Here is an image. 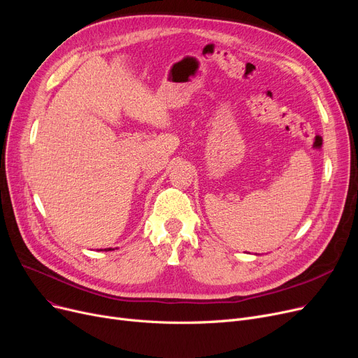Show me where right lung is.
Returning <instances> with one entry per match:
<instances>
[{"mask_svg": "<svg viewBox=\"0 0 358 358\" xmlns=\"http://www.w3.org/2000/svg\"><path fill=\"white\" fill-rule=\"evenodd\" d=\"M108 251H110V248H108Z\"/></svg>", "mask_w": 358, "mask_h": 358, "instance_id": "obj_1", "label": "right lung"}]
</instances>
